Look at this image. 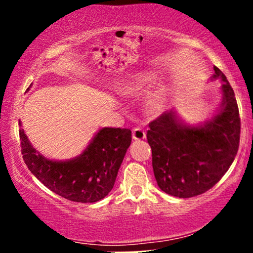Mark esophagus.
Returning <instances> with one entry per match:
<instances>
[{"label": "esophagus", "mask_w": 253, "mask_h": 253, "mask_svg": "<svg viewBox=\"0 0 253 253\" xmlns=\"http://www.w3.org/2000/svg\"><path fill=\"white\" fill-rule=\"evenodd\" d=\"M132 136H133V139H134V140H143V139L146 138V133H145L144 129L136 127V128L133 129Z\"/></svg>", "instance_id": "esophagus-1"}]
</instances>
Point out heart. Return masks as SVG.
Masks as SVG:
<instances>
[{
  "label": "heart",
  "instance_id": "heart-1",
  "mask_svg": "<svg viewBox=\"0 0 253 253\" xmlns=\"http://www.w3.org/2000/svg\"><path fill=\"white\" fill-rule=\"evenodd\" d=\"M157 77L155 75H139L129 80L121 89L124 95L126 96H140L147 92V90L152 84H155ZM146 108L152 114H159L165 108V97L161 92L152 95L146 102Z\"/></svg>",
  "mask_w": 253,
  "mask_h": 253
}]
</instances>
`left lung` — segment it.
<instances>
[{"mask_svg":"<svg viewBox=\"0 0 253 253\" xmlns=\"http://www.w3.org/2000/svg\"><path fill=\"white\" fill-rule=\"evenodd\" d=\"M211 81H221L222 101L213 117L190 125L176 109L150 124L147 143L158 187L171 196L188 199L206 193L233 163L240 139L239 109L227 78L216 66Z\"/></svg>","mask_w":253,"mask_h":253,"instance_id":"8db88e82","label":"left lung"}]
</instances>
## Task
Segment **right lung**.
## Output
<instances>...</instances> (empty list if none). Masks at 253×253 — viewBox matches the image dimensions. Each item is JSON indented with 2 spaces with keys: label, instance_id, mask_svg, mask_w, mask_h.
I'll list each match as a JSON object with an SVG mask.
<instances>
[{
  "label": "right lung",
  "instance_id": "add662e5",
  "mask_svg": "<svg viewBox=\"0 0 253 253\" xmlns=\"http://www.w3.org/2000/svg\"><path fill=\"white\" fill-rule=\"evenodd\" d=\"M19 126L22 157L31 172L46 188L74 202H97L108 195L132 141L130 129L103 127L81 155L58 161L34 149L20 120Z\"/></svg>",
  "mask_w": 253,
  "mask_h": 253
}]
</instances>
